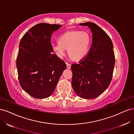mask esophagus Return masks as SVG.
<instances>
[{
	"label": "esophagus",
	"instance_id": "obj_1",
	"mask_svg": "<svg viewBox=\"0 0 134 134\" xmlns=\"http://www.w3.org/2000/svg\"><path fill=\"white\" fill-rule=\"evenodd\" d=\"M66 65H67V68L69 69H70L71 68V65L70 64H66Z\"/></svg>",
	"mask_w": 134,
	"mask_h": 134
}]
</instances>
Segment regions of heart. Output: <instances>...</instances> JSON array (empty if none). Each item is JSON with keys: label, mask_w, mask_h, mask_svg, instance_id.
Wrapping results in <instances>:
<instances>
[{"label": "heart", "mask_w": 134, "mask_h": 134, "mask_svg": "<svg viewBox=\"0 0 134 134\" xmlns=\"http://www.w3.org/2000/svg\"><path fill=\"white\" fill-rule=\"evenodd\" d=\"M91 43L90 35L87 31L72 30L65 32L58 38V43L52 46V51L60 59L68 54L74 60L79 61L87 55Z\"/></svg>", "instance_id": "b5f03b06"}]
</instances>
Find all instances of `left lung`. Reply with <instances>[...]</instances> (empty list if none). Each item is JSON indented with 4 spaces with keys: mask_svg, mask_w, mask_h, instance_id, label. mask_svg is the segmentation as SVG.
<instances>
[{
    "mask_svg": "<svg viewBox=\"0 0 134 134\" xmlns=\"http://www.w3.org/2000/svg\"><path fill=\"white\" fill-rule=\"evenodd\" d=\"M92 33L90 52L79 64H72V87L80 98L93 99L106 91L111 82L115 58L111 38L96 24L86 22Z\"/></svg>",
    "mask_w": 134,
    "mask_h": 134,
    "instance_id": "obj_1",
    "label": "left lung"
}]
</instances>
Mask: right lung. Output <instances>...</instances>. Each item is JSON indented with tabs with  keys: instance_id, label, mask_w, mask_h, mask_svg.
Masks as SVG:
<instances>
[{
	"instance_id": "right-lung-1",
	"label": "right lung",
	"mask_w": 134,
	"mask_h": 134,
	"mask_svg": "<svg viewBox=\"0 0 134 134\" xmlns=\"http://www.w3.org/2000/svg\"><path fill=\"white\" fill-rule=\"evenodd\" d=\"M62 25L41 23L32 27L19 45L17 68L20 85L31 96L46 98L54 93L66 65L52 54L51 37Z\"/></svg>"
}]
</instances>
